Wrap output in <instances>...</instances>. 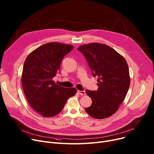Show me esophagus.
I'll use <instances>...</instances> for the list:
<instances>
[{
    "label": "esophagus",
    "instance_id": "34e87169",
    "mask_svg": "<svg viewBox=\"0 0 154 154\" xmlns=\"http://www.w3.org/2000/svg\"><path fill=\"white\" fill-rule=\"evenodd\" d=\"M77 93L81 95H85V92L84 91H77Z\"/></svg>",
    "mask_w": 154,
    "mask_h": 154
}]
</instances>
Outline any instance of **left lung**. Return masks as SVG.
I'll list each match as a JSON object with an SVG mask.
<instances>
[{
	"instance_id": "left-lung-1",
	"label": "left lung",
	"mask_w": 154,
	"mask_h": 154,
	"mask_svg": "<svg viewBox=\"0 0 154 154\" xmlns=\"http://www.w3.org/2000/svg\"><path fill=\"white\" fill-rule=\"evenodd\" d=\"M88 63L94 77L97 79V91H85L92 103L85 111L94 119L107 118L118 110L130 86L127 63L110 47L99 43L78 47Z\"/></svg>"
}]
</instances>
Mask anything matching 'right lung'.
Returning <instances> with one entry per match:
<instances>
[{"label":"right lung","mask_w":154,"mask_h":154,"mask_svg":"<svg viewBox=\"0 0 154 154\" xmlns=\"http://www.w3.org/2000/svg\"><path fill=\"white\" fill-rule=\"evenodd\" d=\"M74 47L58 42L45 44L31 52L23 64L22 83L24 94L37 112L45 117L57 115L75 88H65L52 79L59 69L64 56Z\"/></svg>","instance_id":"1"}]
</instances>
